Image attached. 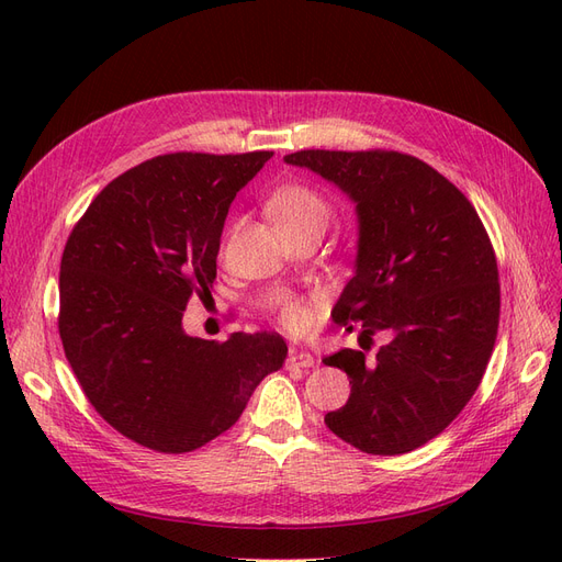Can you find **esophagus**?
I'll list each match as a JSON object with an SVG mask.
<instances>
[{
  "label": "esophagus",
  "mask_w": 562,
  "mask_h": 562,
  "mask_svg": "<svg viewBox=\"0 0 562 562\" xmlns=\"http://www.w3.org/2000/svg\"><path fill=\"white\" fill-rule=\"evenodd\" d=\"M314 363H316V359L310 351H297V349H291V353H288V361H285L288 368H312Z\"/></svg>",
  "instance_id": "obj_1"
}]
</instances>
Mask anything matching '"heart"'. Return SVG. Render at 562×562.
<instances>
[{
  "label": "heart",
  "instance_id": "b5f03b06",
  "mask_svg": "<svg viewBox=\"0 0 562 562\" xmlns=\"http://www.w3.org/2000/svg\"><path fill=\"white\" fill-rule=\"evenodd\" d=\"M271 215H274L277 227H304V225H318L326 227L330 220V206L318 192L310 190V187L291 184L283 187L269 201ZM277 312L283 328L300 333L310 326L312 318V304L293 300V297H279Z\"/></svg>",
  "mask_w": 562,
  "mask_h": 562
}]
</instances>
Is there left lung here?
Here are the masks:
<instances>
[{"label": "left lung", "mask_w": 562, "mask_h": 562, "mask_svg": "<svg viewBox=\"0 0 562 562\" xmlns=\"http://www.w3.org/2000/svg\"><path fill=\"white\" fill-rule=\"evenodd\" d=\"M345 192L359 241L353 277L333 318L361 349L326 366L345 370L347 405L328 429L368 454H403L429 443L479 389L499 326L495 250L479 213L457 187L401 151L302 149L283 157ZM392 339L368 360L369 335Z\"/></svg>", "instance_id": "left-lung-1"}]
</instances>
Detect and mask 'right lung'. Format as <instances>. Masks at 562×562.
<instances>
[{
  "instance_id": "1",
  "label": "right lung",
  "mask_w": 562,
  "mask_h": 562,
  "mask_svg": "<svg viewBox=\"0 0 562 562\" xmlns=\"http://www.w3.org/2000/svg\"><path fill=\"white\" fill-rule=\"evenodd\" d=\"M274 151L164 155L100 192L60 260V339L83 394L108 424L157 452H190L241 417L288 347L279 333L225 342L182 326L211 295L236 192Z\"/></svg>"
}]
</instances>
